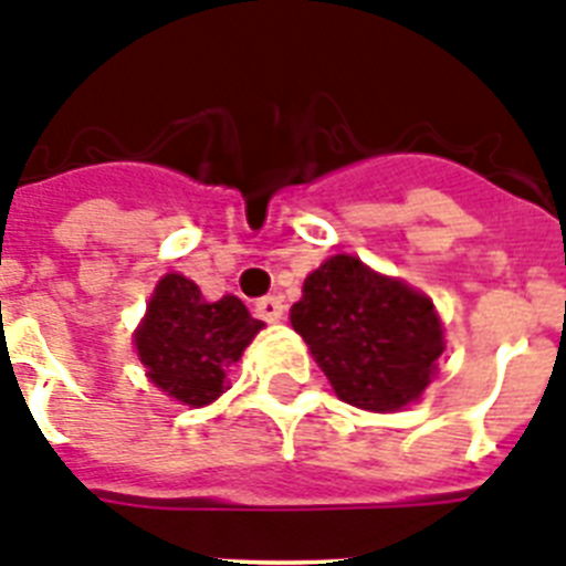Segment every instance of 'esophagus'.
<instances>
[{"label": "esophagus", "mask_w": 566, "mask_h": 566, "mask_svg": "<svg viewBox=\"0 0 566 566\" xmlns=\"http://www.w3.org/2000/svg\"><path fill=\"white\" fill-rule=\"evenodd\" d=\"M282 313H284L282 298L264 296V298H259V302H255V316H259V319L279 322V319H282Z\"/></svg>", "instance_id": "1"}]
</instances>
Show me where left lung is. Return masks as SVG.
<instances>
[{
    "instance_id": "left-lung-1",
    "label": "left lung",
    "mask_w": 566,
    "mask_h": 566,
    "mask_svg": "<svg viewBox=\"0 0 566 566\" xmlns=\"http://www.w3.org/2000/svg\"><path fill=\"white\" fill-rule=\"evenodd\" d=\"M291 325L336 397L368 411H397L417 400L443 354L429 298L350 255H334L307 275Z\"/></svg>"
}]
</instances>
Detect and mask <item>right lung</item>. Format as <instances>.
I'll use <instances>...</instances> for the list:
<instances>
[{"instance_id": "1", "label": "right lung", "mask_w": 566, "mask_h": 566, "mask_svg": "<svg viewBox=\"0 0 566 566\" xmlns=\"http://www.w3.org/2000/svg\"><path fill=\"white\" fill-rule=\"evenodd\" d=\"M261 331L235 296L207 302L198 284L178 273L155 287L135 342L146 374L184 406H207L230 388L227 371Z\"/></svg>"}]
</instances>
